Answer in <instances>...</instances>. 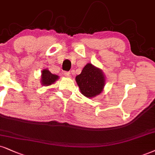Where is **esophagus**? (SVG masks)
I'll use <instances>...</instances> for the list:
<instances>
[{
	"mask_svg": "<svg viewBox=\"0 0 155 155\" xmlns=\"http://www.w3.org/2000/svg\"><path fill=\"white\" fill-rule=\"evenodd\" d=\"M64 76H66L67 78H71V74H70V72H64Z\"/></svg>",
	"mask_w": 155,
	"mask_h": 155,
	"instance_id": "obj_1",
	"label": "esophagus"
}]
</instances>
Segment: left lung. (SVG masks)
I'll return each mask as SVG.
<instances>
[{"label":"left lung","mask_w":155,"mask_h":155,"mask_svg":"<svg viewBox=\"0 0 155 155\" xmlns=\"http://www.w3.org/2000/svg\"><path fill=\"white\" fill-rule=\"evenodd\" d=\"M75 81L82 94L90 98L102 92L106 82L102 70L91 63L84 67L81 73L76 76Z\"/></svg>","instance_id":"obj_1"}]
</instances>
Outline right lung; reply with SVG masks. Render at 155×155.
<instances>
[{
	"instance_id": "add662e5",
	"label": "right lung",
	"mask_w": 155,
	"mask_h": 155,
	"mask_svg": "<svg viewBox=\"0 0 155 155\" xmlns=\"http://www.w3.org/2000/svg\"><path fill=\"white\" fill-rule=\"evenodd\" d=\"M59 77L56 74H51L47 69H45L41 72V83L42 85L48 86L54 83L57 80H58Z\"/></svg>"
}]
</instances>
